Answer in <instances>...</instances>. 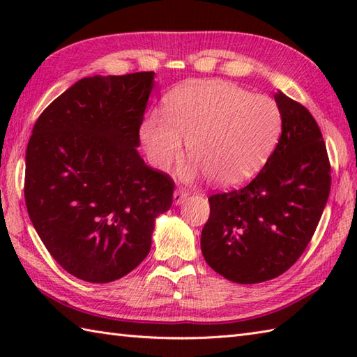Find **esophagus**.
Segmentation results:
<instances>
[{
    "label": "esophagus",
    "mask_w": 357,
    "mask_h": 357,
    "mask_svg": "<svg viewBox=\"0 0 357 357\" xmlns=\"http://www.w3.org/2000/svg\"><path fill=\"white\" fill-rule=\"evenodd\" d=\"M188 196V192L187 190H183V188H178L176 192L173 193V202L176 204V206H179V204H183Z\"/></svg>",
    "instance_id": "esophagus-1"
}]
</instances>
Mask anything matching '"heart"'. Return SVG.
<instances>
[{"label": "heart", "instance_id": "obj_1", "mask_svg": "<svg viewBox=\"0 0 357 357\" xmlns=\"http://www.w3.org/2000/svg\"><path fill=\"white\" fill-rule=\"evenodd\" d=\"M164 114L151 113L141 139L151 164L165 170L183 156L184 141L193 161L184 176L206 173L211 183L233 187L259 172L280 133L275 101L250 95L231 82L187 84L165 98Z\"/></svg>", "mask_w": 357, "mask_h": 357}]
</instances>
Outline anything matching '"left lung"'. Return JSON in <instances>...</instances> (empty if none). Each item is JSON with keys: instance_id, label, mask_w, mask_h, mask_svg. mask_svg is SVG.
I'll list each match as a JSON object with an SVG mask.
<instances>
[{"instance_id": "obj_1", "label": "left lung", "mask_w": 357, "mask_h": 357, "mask_svg": "<svg viewBox=\"0 0 357 357\" xmlns=\"http://www.w3.org/2000/svg\"><path fill=\"white\" fill-rule=\"evenodd\" d=\"M282 119L275 151L248 185L208 198L204 259L231 282L259 284L305 252L327 204L330 161L321 128L304 105L275 95Z\"/></svg>"}]
</instances>
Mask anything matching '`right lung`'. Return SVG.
I'll use <instances>...</instances> for the list:
<instances>
[{
  "label": "right lung",
  "instance_id": "1",
  "mask_svg": "<svg viewBox=\"0 0 357 357\" xmlns=\"http://www.w3.org/2000/svg\"><path fill=\"white\" fill-rule=\"evenodd\" d=\"M155 72L82 78L33 126L24 198L38 236L75 278L107 284L146 259L173 179L139 156Z\"/></svg>",
  "mask_w": 357,
  "mask_h": 357
}]
</instances>
